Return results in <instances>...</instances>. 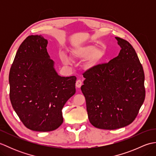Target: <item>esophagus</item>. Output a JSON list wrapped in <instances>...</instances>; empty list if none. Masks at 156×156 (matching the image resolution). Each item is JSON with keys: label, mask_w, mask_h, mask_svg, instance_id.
<instances>
[{"label": "esophagus", "mask_w": 156, "mask_h": 156, "mask_svg": "<svg viewBox=\"0 0 156 156\" xmlns=\"http://www.w3.org/2000/svg\"><path fill=\"white\" fill-rule=\"evenodd\" d=\"M82 82L81 80H77L76 82V87L77 88H80L82 86Z\"/></svg>", "instance_id": "obj_1"}]
</instances>
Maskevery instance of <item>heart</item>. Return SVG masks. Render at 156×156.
Masks as SVG:
<instances>
[{
	"instance_id": "heart-1",
	"label": "heart",
	"mask_w": 156,
	"mask_h": 156,
	"mask_svg": "<svg viewBox=\"0 0 156 156\" xmlns=\"http://www.w3.org/2000/svg\"><path fill=\"white\" fill-rule=\"evenodd\" d=\"M104 51L97 49V46L94 45L76 46L71 51L72 58L75 60H82L89 58L87 63V66L88 68L97 65L104 57ZM60 58L64 64H68L70 62V59L67 55L62 54Z\"/></svg>"
}]
</instances>
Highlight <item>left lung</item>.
Listing matches in <instances>:
<instances>
[{
	"mask_svg": "<svg viewBox=\"0 0 156 156\" xmlns=\"http://www.w3.org/2000/svg\"><path fill=\"white\" fill-rule=\"evenodd\" d=\"M115 39L121 48L117 57L84 72L81 87L89 121L108 130L131 124L145 97L144 72L137 53L127 41Z\"/></svg>",
	"mask_w": 156,
	"mask_h": 156,
	"instance_id": "8db88e82",
	"label": "left lung"
}]
</instances>
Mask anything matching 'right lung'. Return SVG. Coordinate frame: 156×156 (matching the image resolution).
<instances>
[{"label": "right lung", "instance_id": "add662e5", "mask_svg": "<svg viewBox=\"0 0 156 156\" xmlns=\"http://www.w3.org/2000/svg\"><path fill=\"white\" fill-rule=\"evenodd\" d=\"M48 40L29 35L19 46L9 72L10 100L26 127L51 131L63 122L62 109L76 92L74 76H59L47 51Z\"/></svg>", "mask_w": 156, "mask_h": 156}]
</instances>
